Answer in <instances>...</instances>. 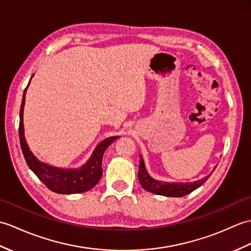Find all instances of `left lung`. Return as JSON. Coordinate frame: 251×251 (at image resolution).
<instances>
[{
    "label": "left lung",
    "instance_id": "8db88e82",
    "mask_svg": "<svg viewBox=\"0 0 251 251\" xmlns=\"http://www.w3.org/2000/svg\"><path fill=\"white\" fill-rule=\"evenodd\" d=\"M216 168V167H215ZM211 176L209 174L208 176H205L204 178L196 180L192 183H166L160 182V180L154 179L149 176V173L145 169L144 161L142 156L140 155V165H139V172H138V178L140 184L142 185V187L147 190L152 192V194L166 196V197H184L186 195L190 194L195 189L199 188L201 185L206 182V179Z\"/></svg>",
    "mask_w": 251,
    "mask_h": 251
}]
</instances>
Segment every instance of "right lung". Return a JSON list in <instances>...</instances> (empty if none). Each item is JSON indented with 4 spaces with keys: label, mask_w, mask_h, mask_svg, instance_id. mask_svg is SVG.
Segmentation results:
<instances>
[{
    "label": "right lung",
    "mask_w": 251,
    "mask_h": 251,
    "mask_svg": "<svg viewBox=\"0 0 251 251\" xmlns=\"http://www.w3.org/2000/svg\"><path fill=\"white\" fill-rule=\"evenodd\" d=\"M30 84V82H28ZM27 84V86H28ZM25 87L23 93L21 108H20V123H19V138L23 156L28 168L35 173L42 182L51 191L62 195L80 194L92 189L99 182L102 176L101 161L104 151L110 144L114 142L119 137H110L99 143L93 152L90 159L85 165L79 169H61L49 166L40 162L28 149L25 138V128H23V108L25 103Z\"/></svg>",
    "instance_id": "1"
}]
</instances>
